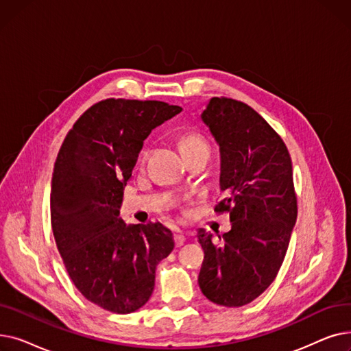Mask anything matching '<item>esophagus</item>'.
Listing matches in <instances>:
<instances>
[{
  "label": "esophagus",
  "instance_id": "34e87169",
  "mask_svg": "<svg viewBox=\"0 0 351 351\" xmlns=\"http://www.w3.org/2000/svg\"><path fill=\"white\" fill-rule=\"evenodd\" d=\"M173 241H175V246H176V247H180V246L185 245L186 237L183 236L182 233H176V234L173 236Z\"/></svg>",
  "mask_w": 351,
  "mask_h": 351
}]
</instances>
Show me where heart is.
<instances>
[{
	"label": "heart",
	"instance_id": "1",
	"mask_svg": "<svg viewBox=\"0 0 351 351\" xmlns=\"http://www.w3.org/2000/svg\"><path fill=\"white\" fill-rule=\"evenodd\" d=\"M179 151L183 155H192V154H206L208 152V143L205 138L197 132H188L182 135L179 139Z\"/></svg>",
	"mask_w": 351,
	"mask_h": 351
}]
</instances>
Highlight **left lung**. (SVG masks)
<instances>
[{"mask_svg": "<svg viewBox=\"0 0 351 351\" xmlns=\"http://www.w3.org/2000/svg\"><path fill=\"white\" fill-rule=\"evenodd\" d=\"M219 145V188L225 199L215 212H229L223 243L197 230L205 253L199 287L225 307H241L273 283L285 261L298 217V199L287 147L249 105L210 98L200 115Z\"/></svg>", "mask_w": 351, "mask_h": 351, "instance_id": "left-lung-1", "label": "left lung"}]
</instances>
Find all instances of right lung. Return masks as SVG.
Returning a JSON list of instances; mask_svg holds the SVG:
<instances>
[{
  "label": "right lung",
  "mask_w": 351,
  "mask_h": 351,
  "mask_svg": "<svg viewBox=\"0 0 351 351\" xmlns=\"http://www.w3.org/2000/svg\"><path fill=\"white\" fill-rule=\"evenodd\" d=\"M180 106L160 101L105 99L68 132L51 180V225L75 287L118 315L152 296L156 266L175 247L160 223L126 225L123 189L143 141Z\"/></svg>",
  "instance_id": "obj_1"
}]
</instances>
